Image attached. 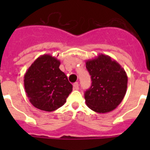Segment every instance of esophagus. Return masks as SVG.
Instances as JSON below:
<instances>
[{
    "instance_id": "34e87169",
    "label": "esophagus",
    "mask_w": 150,
    "mask_h": 150,
    "mask_svg": "<svg viewBox=\"0 0 150 150\" xmlns=\"http://www.w3.org/2000/svg\"><path fill=\"white\" fill-rule=\"evenodd\" d=\"M73 86H74V89H76V90L79 89V83H75L74 85H73Z\"/></svg>"
}]
</instances>
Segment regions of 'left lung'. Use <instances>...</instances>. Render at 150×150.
I'll list each match as a JSON object with an SVG mask.
<instances>
[{"label": "left lung", "instance_id": "obj_1", "mask_svg": "<svg viewBox=\"0 0 150 150\" xmlns=\"http://www.w3.org/2000/svg\"><path fill=\"white\" fill-rule=\"evenodd\" d=\"M86 64L92 81L85 92L86 105L98 113L116 109L126 93V72L116 61L104 54L86 60Z\"/></svg>", "mask_w": 150, "mask_h": 150}]
</instances>
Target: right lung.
Returning a JSON list of instances; mask_svg holds the SVG:
<instances>
[{
    "mask_svg": "<svg viewBox=\"0 0 150 150\" xmlns=\"http://www.w3.org/2000/svg\"><path fill=\"white\" fill-rule=\"evenodd\" d=\"M60 61L49 54L40 55L24 76L28 98L34 107L51 112L64 104L73 86L59 69Z\"/></svg>",
    "mask_w": 150,
    "mask_h": 150,
    "instance_id": "add662e5",
    "label": "right lung"
}]
</instances>
